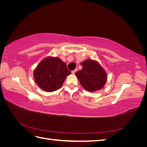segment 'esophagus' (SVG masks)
I'll use <instances>...</instances> for the list:
<instances>
[{
  "instance_id": "esophagus-1",
  "label": "esophagus",
  "mask_w": 147,
  "mask_h": 147,
  "mask_svg": "<svg viewBox=\"0 0 147 147\" xmlns=\"http://www.w3.org/2000/svg\"><path fill=\"white\" fill-rule=\"evenodd\" d=\"M77 71H78V69H75V70H74L72 71V74H74L75 72H77Z\"/></svg>"
}]
</instances>
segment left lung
Returning a JSON list of instances; mask_svg holds the SVG:
<instances>
[{
	"instance_id": "obj_1",
	"label": "left lung",
	"mask_w": 147,
	"mask_h": 147,
	"mask_svg": "<svg viewBox=\"0 0 147 147\" xmlns=\"http://www.w3.org/2000/svg\"><path fill=\"white\" fill-rule=\"evenodd\" d=\"M83 69L75 73L81 85L88 91L94 92L103 88L107 80V74L98 62L86 59L81 63Z\"/></svg>"
}]
</instances>
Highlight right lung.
Segmentation results:
<instances>
[{
  "label": "right lung",
  "mask_w": 147,
  "mask_h": 147,
  "mask_svg": "<svg viewBox=\"0 0 147 147\" xmlns=\"http://www.w3.org/2000/svg\"><path fill=\"white\" fill-rule=\"evenodd\" d=\"M70 74L65 63L60 58L48 56L43 59L35 69L34 78L42 90L53 92L59 90L66 77Z\"/></svg>",
  "instance_id": "right-lung-1"
}]
</instances>
